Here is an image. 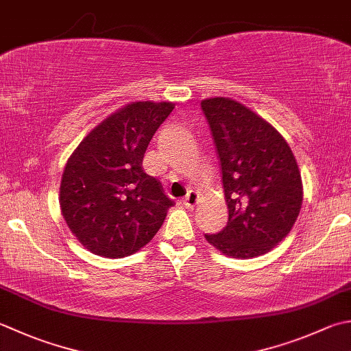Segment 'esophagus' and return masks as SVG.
Segmentation results:
<instances>
[{"label": "esophagus", "instance_id": "obj_1", "mask_svg": "<svg viewBox=\"0 0 351 351\" xmlns=\"http://www.w3.org/2000/svg\"><path fill=\"white\" fill-rule=\"evenodd\" d=\"M182 204H184V207H187V208H193L195 205L197 204V195H196V191L190 190L189 193L185 195V197L182 199Z\"/></svg>", "mask_w": 351, "mask_h": 351}]
</instances>
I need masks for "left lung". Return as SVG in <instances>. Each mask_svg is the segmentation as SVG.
Instances as JSON below:
<instances>
[{
  "label": "left lung",
  "instance_id": "left-lung-1",
  "mask_svg": "<svg viewBox=\"0 0 351 351\" xmlns=\"http://www.w3.org/2000/svg\"><path fill=\"white\" fill-rule=\"evenodd\" d=\"M221 162L228 223L208 243L232 258L269 252L300 215L303 182L298 164L271 123L228 97L201 101Z\"/></svg>",
  "mask_w": 351,
  "mask_h": 351
}]
</instances>
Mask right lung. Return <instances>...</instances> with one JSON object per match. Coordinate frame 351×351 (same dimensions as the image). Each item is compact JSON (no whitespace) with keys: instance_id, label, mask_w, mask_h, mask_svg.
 I'll list each match as a JSON object with an SVG mask.
<instances>
[{"instance_id":"1","label":"right lung","mask_w":351,"mask_h":351,"mask_svg":"<svg viewBox=\"0 0 351 351\" xmlns=\"http://www.w3.org/2000/svg\"><path fill=\"white\" fill-rule=\"evenodd\" d=\"M171 101H132L95 126L68 158L59 204L68 228L95 256L121 258L147 245L175 202L143 170Z\"/></svg>"}]
</instances>
